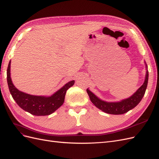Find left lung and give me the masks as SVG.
Returning <instances> with one entry per match:
<instances>
[{
  "label": "left lung",
  "instance_id": "8db88e82",
  "mask_svg": "<svg viewBox=\"0 0 159 159\" xmlns=\"http://www.w3.org/2000/svg\"><path fill=\"white\" fill-rule=\"evenodd\" d=\"M145 64L146 66V75L145 81H144L143 84L141 87L136 91V92H134L129 98L119 101V102H107L99 99L93 93L91 92L89 89H87V93L89 95L91 102L93 103L96 107L102 110V111L113 115L124 114L128 112L129 111L131 110L134 107H135L140 103L144 95H145L148 84V71L147 70V65L145 61Z\"/></svg>",
  "mask_w": 159,
  "mask_h": 159
}]
</instances>
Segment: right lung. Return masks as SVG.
I'll list each match as a JSON object with an SVG mask.
<instances>
[{"mask_svg": "<svg viewBox=\"0 0 159 159\" xmlns=\"http://www.w3.org/2000/svg\"><path fill=\"white\" fill-rule=\"evenodd\" d=\"M11 63L10 60L7 74L8 88L12 98L20 108L36 116L49 115L61 107L64 102L67 90L75 83L74 80L69 81L50 96L28 94L19 91L14 85L11 78Z\"/></svg>", "mask_w": 159, "mask_h": 159, "instance_id": "right-lung-1", "label": "right lung"}]
</instances>
